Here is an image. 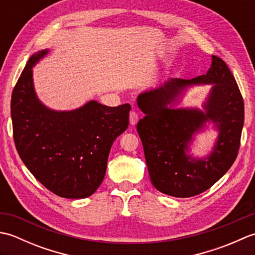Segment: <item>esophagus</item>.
<instances>
[{"mask_svg":"<svg viewBox=\"0 0 255 255\" xmlns=\"http://www.w3.org/2000/svg\"><path fill=\"white\" fill-rule=\"evenodd\" d=\"M139 121V115L136 113V112H130V114H129V122H130V125L131 126H134Z\"/></svg>","mask_w":255,"mask_h":255,"instance_id":"obj_1","label":"esophagus"}]
</instances>
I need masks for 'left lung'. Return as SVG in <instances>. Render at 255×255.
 I'll use <instances>...</instances> for the list:
<instances>
[{
  "label": "left lung",
  "mask_w": 255,
  "mask_h": 255,
  "mask_svg": "<svg viewBox=\"0 0 255 255\" xmlns=\"http://www.w3.org/2000/svg\"><path fill=\"white\" fill-rule=\"evenodd\" d=\"M211 85L202 107L175 108L188 87ZM137 105L144 117L137 124L151 183L159 192L191 197L207 191L228 171L238 155L245 104L223 59L211 56L207 73L192 80L170 79L140 93ZM209 123L219 131L209 155L195 158L189 144Z\"/></svg>",
  "instance_id": "obj_1"
}]
</instances>
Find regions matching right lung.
Masks as SVG:
<instances>
[{
    "instance_id": "obj_1",
    "label": "right lung",
    "mask_w": 255,
    "mask_h": 255,
    "mask_svg": "<svg viewBox=\"0 0 255 255\" xmlns=\"http://www.w3.org/2000/svg\"><path fill=\"white\" fill-rule=\"evenodd\" d=\"M48 53L44 49L29 58L13 90L15 145L27 169L50 192L85 198L104 180L112 144L127 129L131 106L92 100L72 111L47 107L36 94L32 68Z\"/></svg>"
}]
</instances>
